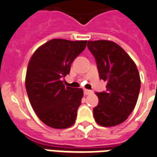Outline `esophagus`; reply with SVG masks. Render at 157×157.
<instances>
[{
	"label": "esophagus",
	"mask_w": 157,
	"mask_h": 157,
	"mask_svg": "<svg viewBox=\"0 0 157 157\" xmlns=\"http://www.w3.org/2000/svg\"><path fill=\"white\" fill-rule=\"evenodd\" d=\"M93 94V91H91V90H84V94H85V95H89V94Z\"/></svg>",
	"instance_id": "1"
}]
</instances>
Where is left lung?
<instances>
[{
  "label": "left lung",
  "instance_id": "left-lung-1",
  "mask_svg": "<svg viewBox=\"0 0 157 157\" xmlns=\"http://www.w3.org/2000/svg\"><path fill=\"white\" fill-rule=\"evenodd\" d=\"M96 59L101 80L106 91L97 93L99 102L94 108L98 124L114 127L127 120L138 100L140 77L136 63L120 46L109 40L88 42Z\"/></svg>",
  "mask_w": 157,
  "mask_h": 157
}]
</instances>
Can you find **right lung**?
<instances>
[{"label":"right lung","instance_id":"right-lung-1","mask_svg":"<svg viewBox=\"0 0 157 157\" xmlns=\"http://www.w3.org/2000/svg\"><path fill=\"white\" fill-rule=\"evenodd\" d=\"M86 44V40L52 39L40 46L29 61L25 75L29 101L39 119L52 128L65 129L76 122L83 90L65 87L61 80Z\"/></svg>","mask_w":157,"mask_h":157}]
</instances>
